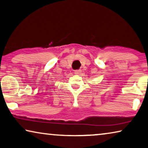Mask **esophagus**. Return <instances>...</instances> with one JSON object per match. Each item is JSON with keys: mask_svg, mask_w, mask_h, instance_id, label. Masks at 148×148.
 Masks as SVG:
<instances>
[{"mask_svg": "<svg viewBox=\"0 0 148 148\" xmlns=\"http://www.w3.org/2000/svg\"><path fill=\"white\" fill-rule=\"evenodd\" d=\"M81 72L82 71L80 70H75V71H74V74L78 75V74H80L81 73Z\"/></svg>", "mask_w": 148, "mask_h": 148, "instance_id": "34e87169", "label": "esophagus"}]
</instances>
